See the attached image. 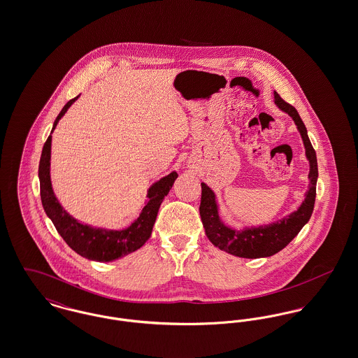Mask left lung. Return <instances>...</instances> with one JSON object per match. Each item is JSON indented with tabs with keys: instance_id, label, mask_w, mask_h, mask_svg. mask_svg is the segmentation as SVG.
<instances>
[{
	"instance_id": "obj_1",
	"label": "left lung",
	"mask_w": 358,
	"mask_h": 358,
	"mask_svg": "<svg viewBox=\"0 0 358 358\" xmlns=\"http://www.w3.org/2000/svg\"><path fill=\"white\" fill-rule=\"evenodd\" d=\"M273 99L275 104L282 111L287 113L296 124V129L305 145L306 158L310 164L308 190L299 208L280 220L259 227H245L243 229H235L222 222L215 192L206 184L201 182L200 216L204 225L206 238L222 251L245 259L267 257L283 250L310 220L315 203L318 165L315 150L313 149V145L307 136L306 126L303 120H301L298 111L291 104L285 102L276 91H273Z\"/></svg>"
}]
</instances>
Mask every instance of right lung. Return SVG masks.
Wrapping results in <instances>:
<instances>
[{"mask_svg": "<svg viewBox=\"0 0 358 358\" xmlns=\"http://www.w3.org/2000/svg\"><path fill=\"white\" fill-rule=\"evenodd\" d=\"M79 96L80 95L71 99L63 107V110L53 122L51 134L44 143L38 164L41 203L47 216L51 219L55 228L57 229L59 235L64 238V241L76 254L94 262H113L134 252L149 240L153 231L159 205L164 201L165 196H168L178 174L177 171H171V174L159 178L149 187L145 206L142 208L139 216L127 228H99L80 222L75 217H72L59 203L52 187L51 145L52 133L56 129L59 120L63 118V115Z\"/></svg>", "mask_w": 358, "mask_h": 358, "instance_id": "add662e5", "label": "right lung"}]
</instances>
